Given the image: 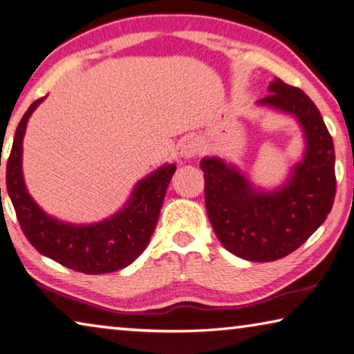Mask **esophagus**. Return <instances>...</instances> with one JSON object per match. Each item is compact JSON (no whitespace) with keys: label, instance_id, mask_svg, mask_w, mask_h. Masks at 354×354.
I'll list each match as a JSON object with an SVG mask.
<instances>
[{"label":"esophagus","instance_id":"esophagus-1","mask_svg":"<svg viewBox=\"0 0 354 354\" xmlns=\"http://www.w3.org/2000/svg\"><path fill=\"white\" fill-rule=\"evenodd\" d=\"M199 152L201 146L196 139H188V141H185L180 147V155L183 158H193V156H196Z\"/></svg>","mask_w":354,"mask_h":354}]
</instances>
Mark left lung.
Wrapping results in <instances>:
<instances>
[{"mask_svg": "<svg viewBox=\"0 0 354 354\" xmlns=\"http://www.w3.org/2000/svg\"><path fill=\"white\" fill-rule=\"evenodd\" d=\"M260 103L295 114L304 129L308 150L286 187L260 193L218 158H204L201 169L208 218L223 246L251 262H271L297 251L331 212L335 155L320 111L303 91L276 78Z\"/></svg>", "mask_w": 354, "mask_h": 354, "instance_id": "obj_1", "label": "left lung"}]
</instances>
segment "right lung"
I'll return each instance as SVG.
<instances>
[{"instance_id":"add662e5","label":"right lung","mask_w":354,"mask_h":354,"mask_svg":"<svg viewBox=\"0 0 354 354\" xmlns=\"http://www.w3.org/2000/svg\"><path fill=\"white\" fill-rule=\"evenodd\" d=\"M44 98H37L23 114L6 169L8 193L23 234L40 254L73 271L102 274L125 268L146 249L153 234L176 165L160 167L139 182L129 204L106 221L72 225L46 216L26 193L21 176V142L26 122Z\"/></svg>"}]
</instances>
